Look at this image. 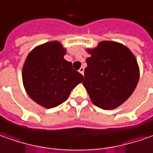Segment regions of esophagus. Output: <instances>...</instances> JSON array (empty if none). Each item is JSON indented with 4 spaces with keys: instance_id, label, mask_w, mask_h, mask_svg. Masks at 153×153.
<instances>
[{
    "instance_id": "34e87169",
    "label": "esophagus",
    "mask_w": 153,
    "mask_h": 153,
    "mask_svg": "<svg viewBox=\"0 0 153 153\" xmlns=\"http://www.w3.org/2000/svg\"><path fill=\"white\" fill-rule=\"evenodd\" d=\"M79 72L81 74L84 75V72H85V68H84V67H81V68L79 69Z\"/></svg>"
}]
</instances>
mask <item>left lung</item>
Masks as SVG:
<instances>
[{
  "label": "left lung",
  "mask_w": 153,
  "mask_h": 153,
  "mask_svg": "<svg viewBox=\"0 0 153 153\" xmlns=\"http://www.w3.org/2000/svg\"><path fill=\"white\" fill-rule=\"evenodd\" d=\"M83 85L91 102L103 110L116 109L131 95L137 85L140 70L136 57L120 42L102 41L87 48Z\"/></svg>",
  "instance_id": "left-lung-1"
}]
</instances>
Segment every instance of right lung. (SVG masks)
<instances>
[{
    "label": "right lung",
    "instance_id": "obj_1",
    "mask_svg": "<svg viewBox=\"0 0 153 153\" xmlns=\"http://www.w3.org/2000/svg\"><path fill=\"white\" fill-rule=\"evenodd\" d=\"M66 48L52 41L34 48L22 68V82L29 97L39 105L50 109L67 100L72 90L84 77L65 60Z\"/></svg>",
    "mask_w": 153,
    "mask_h": 153
}]
</instances>
